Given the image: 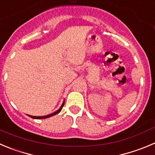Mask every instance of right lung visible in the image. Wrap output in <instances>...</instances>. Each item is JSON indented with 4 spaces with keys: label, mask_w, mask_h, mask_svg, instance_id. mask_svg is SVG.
<instances>
[{
    "label": "right lung",
    "mask_w": 155,
    "mask_h": 155,
    "mask_svg": "<svg viewBox=\"0 0 155 155\" xmlns=\"http://www.w3.org/2000/svg\"><path fill=\"white\" fill-rule=\"evenodd\" d=\"M63 105H64V101H63V104H62V105L60 106V108L58 109L57 111H56L55 112H53V113L52 114H50V115H44V116H31V115H29V116L30 117V118H34V119H43V118H50V117L53 116V115H56V114H58L59 112H60V111L62 110V108H63Z\"/></svg>",
    "instance_id": "right-lung-1"
}]
</instances>
